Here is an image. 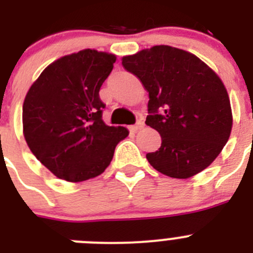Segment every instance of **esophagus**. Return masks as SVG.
Here are the masks:
<instances>
[{
	"label": "esophagus",
	"mask_w": 253,
	"mask_h": 253,
	"mask_svg": "<svg viewBox=\"0 0 253 253\" xmlns=\"http://www.w3.org/2000/svg\"><path fill=\"white\" fill-rule=\"evenodd\" d=\"M143 122H138L137 124H134V125H130V126H129V130L130 131H137V130H139V129H142L143 128Z\"/></svg>",
	"instance_id": "34e87169"
}]
</instances>
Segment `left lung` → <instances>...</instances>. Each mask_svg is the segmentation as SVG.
Wrapping results in <instances>:
<instances>
[{
    "instance_id": "8db88e82",
    "label": "left lung",
    "mask_w": 253,
    "mask_h": 253,
    "mask_svg": "<svg viewBox=\"0 0 253 253\" xmlns=\"http://www.w3.org/2000/svg\"><path fill=\"white\" fill-rule=\"evenodd\" d=\"M122 64L148 92L146 124L162 138L158 151L147 153L151 166L173 178L193 177L210 166L233 125L219 76L196 55L169 45L125 55Z\"/></svg>"
}]
</instances>
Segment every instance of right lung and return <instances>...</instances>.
I'll use <instances>...</instances> for the list:
<instances>
[{
    "mask_svg": "<svg viewBox=\"0 0 253 253\" xmlns=\"http://www.w3.org/2000/svg\"><path fill=\"white\" fill-rule=\"evenodd\" d=\"M116 55L84 49L64 55L31 84L22 106L29 148L58 178L81 182L101 175L116 144L128 137L124 126L102 120L99 91Z\"/></svg>",
    "mask_w": 253,
    "mask_h": 253,
    "instance_id": "obj_1",
    "label": "right lung"
}]
</instances>
